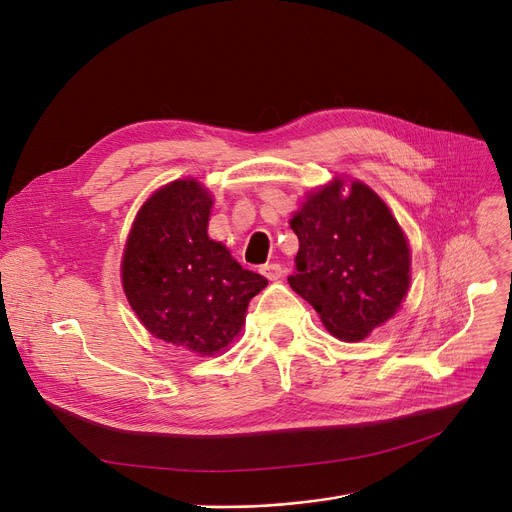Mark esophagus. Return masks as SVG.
Wrapping results in <instances>:
<instances>
[{"mask_svg": "<svg viewBox=\"0 0 512 512\" xmlns=\"http://www.w3.org/2000/svg\"><path fill=\"white\" fill-rule=\"evenodd\" d=\"M261 274H263L267 280L276 282V280H280V278L284 276V267H282L280 263H267V265L261 267Z\"/></svg>", "mask_w": 512, "mask_h": 512, "instance_id": "1", "label": "esophagus"}]
</instances>
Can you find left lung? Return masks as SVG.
Here are the masks:
<instances>
[{
	"label": "left lung",
	"instance_id": "left-lung-1",
	"mask_svg": "<svg viewBox=\"0 0 512 512\" xmlns=\"http://www.w3.org/2000/svg\"><path fill=\"white\" fill-rule=\"evenodd\" d=\"M334 180L292 215L299 253L290 288L344 342H359L382 326L409 290L411 257L388 205L363 182L342 193Z\"/></svg>",
	"mask_w": 512,
	"mask_h": 512
}]
</instances>
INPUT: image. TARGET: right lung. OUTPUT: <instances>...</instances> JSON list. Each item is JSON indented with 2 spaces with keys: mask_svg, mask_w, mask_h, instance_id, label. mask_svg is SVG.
Returning <instances> with one entry per match:
<instances>
[{
  "mask_svg": "<svg viewBox=\"0 0 512 512\" xmlns=\"http://www.w3.org/2000/svg\"><path fill=\"white\" fill-rule=\"evenodd\" d=\"M211 205L195 180L159 188L134 220L122 261L126 299L143 326L201 357L238 336L249 301L267 286L207 236Z\"/></svg>",
  "mask_w": 512,
  "mask_h": 512,
  "instance_id": "add662e5",
  "label": "right lung"
}]
</instances>
